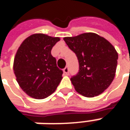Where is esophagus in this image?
Returning a JSON list of instances; mask_svg holds the SVG:
<instances>
[{"label":"esophagus","instance_id":"esophagus-1","mask_svg":"<svg viewBox=\"0 0 130 130\" xmlns=\"http://www.w3.org/2000/svg\"><path fill=\"white\" fill-rule=\"evenodd\" d=\"M63 72H64V73H65L66 75H69V74H70L69 68H68V67H65V68H64V70H63Z\"/></svg>","mask_w":130,"mask_h":130}]
</instances>
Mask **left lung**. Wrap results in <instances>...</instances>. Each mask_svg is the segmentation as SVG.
Returning <instances> with one entry per match:
<instances>
[{"instance_id":"obj_1","label":"left lung","mask_w":130,"mask_h":130,"mask_svg":"<svg viewBox=\"0 0 130 130\" xmlns=\"http://www.w3.org/2000/svg\"><path fill=\"white\" fill-rule=\"evenodd\" d=\"M63 40L79 61V72L70 79L76 92L87 98L103 93L113 82L116 71L118 55L113 45L93 32Z\"/></svg>"}]
</instances>
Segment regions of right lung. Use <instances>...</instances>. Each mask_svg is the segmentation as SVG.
<instances>
[{"label":"right lung","instance_id":"1","mask_svg":"<svg viewBox=\"0 0 130 130\" xmlns=\"http://www.w3.org/2000/svg\"><path fill=\"white\" fill-rule=\"evenodd\" d=\"M59 37L34 34L19 46L14 60V72L19 85L27 95L44 99L56 90L62 80V70L51 51Z\"/></svg>","mask_w":130,"mask_h":130}]
</instances>
